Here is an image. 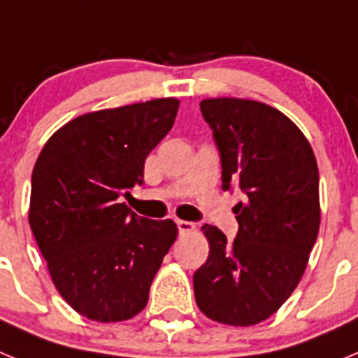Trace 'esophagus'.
<instances>
[{
	"label": "esophagus",
	"mask_w": 358,
	"mask_h": 358,
	"mask_svg": "<svg viewBox=\"0 0 358 358\" xmlns=\"http://www.w3.org/2000/svg\"><path fill=\"white\" fill-rule=\"evenodd\" d=\"M177 224V229H179V233H192V231L195 229V224L194 222H188V220H176Z\"/></svg>",
	"instance_id": "34e87169"
}]
</instances>
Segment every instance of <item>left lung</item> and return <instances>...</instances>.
I'll return each instance as SVG.
<instances>
[{
    "mask_svg": "<svg viewBox=\"0 0 358 358\" xmlns=\"http://www.w3.org/2000/svg\"><path fill=\"white\" fill-rule=\"evenodd\" d=\"M201 113L213 131L222 189L240 188L238 233L231 242L204 224L206 264L195 271V301L222 324L251 327L289 299L319 233V170L303 132L283 113L242 98H208Z\"/></svg>",
    "mask_w": 358,
    "mask_h": 358,
    "instance_id": "8db88e82",
    "label": "left lung"
}]
</instances>
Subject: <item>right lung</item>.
Returning a JSON list of instances; mask_svg holds the SVG:
<instances>
[{"label": "right lung", "instance_id": "obj_1", "mask_svg": "<svg viewBox=\"0 0 358 358\" xmlns=\"http://www.w3.org/2000/svg\"><path fill=\"white\" fill-rule=\"evenodd\" d=\"M179 100L87 113L46 141L31 173L30 222L48 271L73 310L116 322L147 306L177 226L150 220L120 197L143 185L145 159L169 134Z\"/></svg>", "mask_w": 358, "mask_h": 358}]
</instances>
